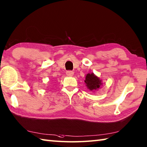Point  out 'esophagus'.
I'll use <instances>...</instances> for the list:
<instances>
[{"label":"esophagus","instance_id":"34e87169","mask_svg":"<svg viewBox=\"0 0 147 147\" xmlns=\"http://www.w3.org/2000/svg\"><path fill=\"white\" fill-rule=\"evenodd\" d=\"M66 75H67L68 76L71 77V76H72L73 75H74V71H71V70H68V71H66Z\"/></svg>","mask_w":147,"mask_h":147}]
</instances>
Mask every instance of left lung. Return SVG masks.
<instances>
[{
    "label": "left lung",
    "mask_w": 147,
    "mask_h": 147,
    "mask_svg": "<svg viewBox=\"0 0 147 147\" xmlns=\"http://www.w3.org/2000/svg\"><path fill=\"white\" fill-rule=\"evenodd\" d=\"M84 82L88 89H89L90 91H95L99 89L100 88V86L102 84L101 80L93 73L88 74L86 76Z\"/></svg>",
    "instance_id": "obj_1"
}]
</instances>
